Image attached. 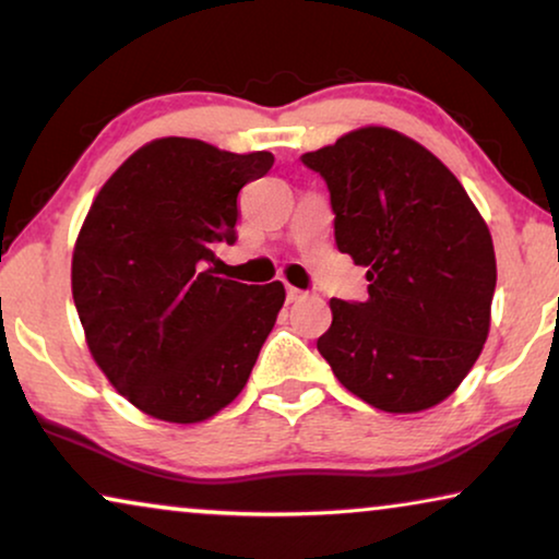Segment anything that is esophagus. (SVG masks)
<instances>
[{
	"label": "esophagus",
	"mask_w": 559,
	"mask_h": 559,
	"mask_svg": "<svg viewBox=\"0 0 559 559\" xmlns=\"http://www.w3.org/2000/svg\"><path fill=\"white\" fill-rule=\"evenodd\" d=\"M300 297H302V289H297V287H289V285H287V302L300 300Z\"/></svg>",
	"instance_id": "esophagus-1"
}]
</instances>
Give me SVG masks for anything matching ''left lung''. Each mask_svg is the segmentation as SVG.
Wrapping results in <instances>:
<instances>
[{"mask_svg":"<svg viewBox=\"0 0 559 559\" xmlns=\"http://www.w3.org/2000/svg\"><path fill=\"white\" fill-rule=\"evenodd\" d=\"M302 163L328 182L335 243L369 280L366 302L331 300L320 356L371 407H435L468 377L491 328L484 216L430 150L394 129H354Z\"/></svg>","mask_w":559,"mask_h":559,"instance_id":"left-lung-1","label":"left lung"}]
</instances>
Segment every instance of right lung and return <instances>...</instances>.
Segmentation results:
<instances>
[{"label": "right lung", "instance_id": "right-lung-1", "mask_svg": "<svg viewBox=\"0 0 559 559\" xmlns=\"http://www.w3.org/2000/svg\"><path fill=\"white\" fill-rule=\"evenodd\" d=\"M272 165V152L163 136L129 155L91 203L73 302L96 366L144 415L203 423L247 386L285 285L224 280L211 264L218 243L236 241L239 190Z\"/></svg>", "mask_w": 559, "mask_h": 559}]
</instances>
